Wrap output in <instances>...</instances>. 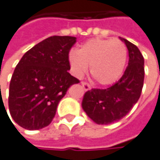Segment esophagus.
<instances>
[{
    "instance_id": "obj_1",
    "label": "esophagus",
    "mask_w": 160,
    "mask_h": 160,
    "mask_svg": "<svg viewBox=\"0 0 160 160\" xmlns=\"http://www.w3.org/2000/svg\"><path fill=\"white\" fill-rule=\"evenodd\" d=\"M82 87H83V89L85 90V91H88V90H90L92 87H91V85L88 83V82H82Z\"/></svg>"
}]
</instances>
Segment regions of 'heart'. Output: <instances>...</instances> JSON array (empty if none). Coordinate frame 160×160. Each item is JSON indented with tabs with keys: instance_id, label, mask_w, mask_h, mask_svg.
I'll return each mask as SVG.
<instances>
[{
	"instance_id": "obj_1",
	"label": "heart",
	"mask_w": 160,
	"mask_h": 160,
	"mask_svg": "<svg viewBox=\"0 0 160 160\" xmlns=\"http://www.w3.org/2000/svg\"><path fill=\"white\" fill-rule=\"evenodd\" d=\"M127 60V46L119 39H90L78 51L69 54V62L77 77H82L91 66L92 77L102 85L117 81L124 72Z\"/></svg>"
}]
</instances>
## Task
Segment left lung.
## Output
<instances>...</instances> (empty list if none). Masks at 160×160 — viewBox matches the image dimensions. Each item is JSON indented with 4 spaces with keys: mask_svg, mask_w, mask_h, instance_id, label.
I'll return each instance as SVG.
<instances>
[{
    "mask_svg": "<svg viewBox=\"0 0 160 160\" xmlns=\"http://www.w3.org/2000/svg\"><path fill=\"white\" fill-rule=\"evenodd\" d=\"M128 65L117 82L107 89H92L84 94L82 109L98 125H110L125 117L139 100L144 81V60L140 49L125 38Z\"/></svg>",
    "mask_w": 160,
    "mask_h": 160,
    "instance_id": "8db88e82",
    "label": "left lung"
}]
</instances>
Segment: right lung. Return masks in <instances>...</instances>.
I'll list each match as a JSON object with an SVG mask.
<instances>
[{
  "instance_id": "add662e5",
  "label": "right lung",
  "mask_w": 160,
  "mask_h": 160,
  "mask_svg": "<svg viewBox=\"0 0 160 160\" xmlns=\"http://www.w3.org/2000/svg\"><path fill=\"white\" fill-rule=\"evenodd\" d=\"M74 36H50L28 50L17 64L9 86L11 117L21 128L48 127L68 88L79 81L68 73Z\"/></svg>"
}]
</instances>
